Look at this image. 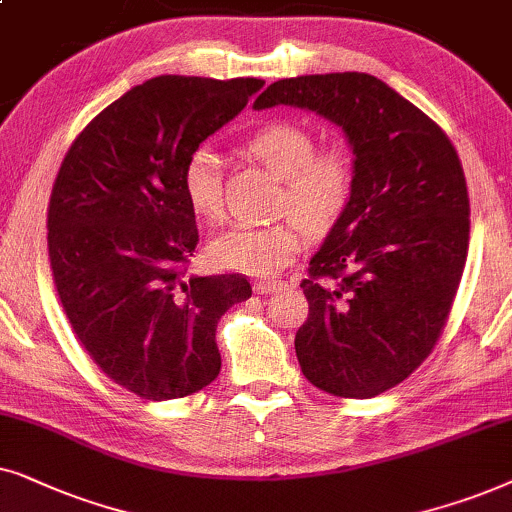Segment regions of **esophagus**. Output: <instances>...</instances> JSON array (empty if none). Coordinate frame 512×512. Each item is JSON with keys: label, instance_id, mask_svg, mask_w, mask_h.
Wrapping results in <instances>:
<instances>
[{"label": "esophagus", "instance_id": "esophagus-1", "mask_svg": "<svg viewBox=\"0 0 512 512\" xmlns=\"http://www.w3.org/2000/svg\"><path fill=\"white\" fill-rule=\"evenodd\" d=\"M283 285V281H274V278L271 281H255V292L257 295H271V292L283 290Z\"/></svg>", "mask_w": 512, "mask_h": 512}]
</instances>
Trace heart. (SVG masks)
I'll return each instance as SVG.
<instances>
[{
	"instance_id": "obj_1",
	"label": "heart",
	"mask_w": 512,
	"mask_h": 512,
	"mask_svg": "<svg viewBox=\"0 0 512 512\" xmlns=\"http://www.w3.org/2000/svg\"><path fill=\"white\" fill-rule=\"evenodd\" d=\"M243 149L283 180L276 210L288 217L267 227L238 224L210 241L208 257L220 269L267 278L299 255L304 229L320 234L342 217L356 182V159L342 142L316 147L309 128L292 121H271L255 128ZM182 189L194 213L210 222L222 220V166L213 149L201 147L189 156L182 170Z\"/></svg>"
}]
</instances>
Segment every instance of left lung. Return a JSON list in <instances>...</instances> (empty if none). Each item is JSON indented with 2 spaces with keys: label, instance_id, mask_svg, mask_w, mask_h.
I'll return each mask as SVG.
<instances>
[{
  "label": "left lung",
  "instance_id": "left-lung-1",
  "mask_svg": "<svg viewBox=\"0 0 512 512\" xmlns=\"http://www.w3.org/2000/svg\"><path fill=\"white\" fill-rule=\"evenodd\" d=\"M295 105L342 126L356 154L349 206L299 288L304 377L339 398H374L438 344L468 257L470 201L445 131L365 72L271 84L255 109Z\"/></svg>",
  "mask_w": 512,
  "mask_h": 512
}]
</instances>
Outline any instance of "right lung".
I'll return each instance as SVG.
<instances>
[{
    "instance_id": "add662e5",
    "label": "right lung",
    "mask_w": 512,
    "mask_h": 512,
    "mask_svg": "<svg viewBox=\"0 0 512 512\" xmlns=\"http://www.w3.org/2000/svg\"><path fill=\"white\" fill-rule=\"evenodd\" d=\"M262 86L154 77L102 109L60 163L46 213L60 304L98 370L145 400L215 381L217 323L252 295L241 274L187 276L199 229L182 170Z\"/></svg>"
}]
</instances>
